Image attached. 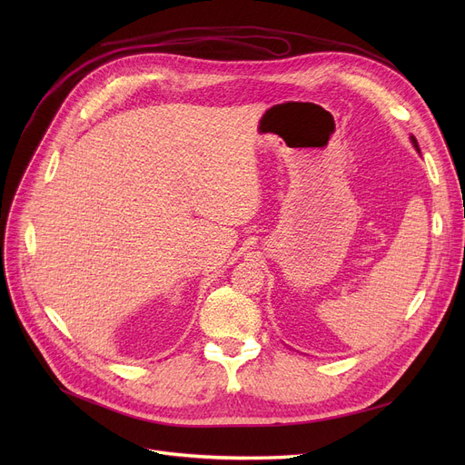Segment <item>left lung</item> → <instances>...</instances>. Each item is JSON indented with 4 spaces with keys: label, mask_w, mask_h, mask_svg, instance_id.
<instances>
[{
    "label": "left lung",
    "mask_w": 465,
    "mask_h": 465,
    "mask_svg": "<svg viewBox=\"0 0 465 465\" xmlns=\"http://www.w3.org/2000/svg\"><path fill=\"white\" fill-rule=\"evenodd\" d=\"M411 141H412V144H414V149H417V151L420 153V149H419V141H417V137H414V135H411Z\"/></svg>",
    "instance_id": "8db88e82"
}]
</instances>
